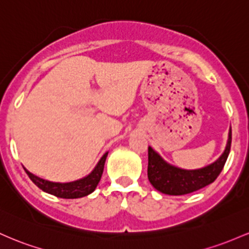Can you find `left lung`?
Wrapping results in <instances>:
<instances>
[{
	"mask_svg": "<svg viewBox=\"0 0 249 249\" xmlns=\"http://www.w3.org/2000/svg\"><path fill=\"white\" fill-rule=\"evenodd\" d=\"M231 129L223 154L214 163L196 170H185L170 166L158 153L148 147V180L155 189L168 195H185L211 185L216 180L231 152Z\"/></svg>",
	"mask_w": 249,
	"mask_h": 249,
	"instance_id": "obj_1",
	"label": "left lung"
}]
</instances>
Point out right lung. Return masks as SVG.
<instances>
[{
	"label": "right lung",
	"instance_id": "obj_1",
	"mask_svg": "<svg viewBox=\"0 0 249 249\" xmlns=\"http://www.w3.org/2000/svg\"><path fill=\"white\" fill-rule=\"evenodd\" d=\"M107 155L108 153H106V154L102 156L101 160L99 161V163L96 164V167H95L93 172H91L88 177L68 183L50 182V181L43 180V178L32 174V173L28 172L26 168H24V170H26L27 175L29 177L30 180L43 192L49 193V194L55 195V196L61 197V199H79V197L87 196L88 194H90V193H93L95 191L97 183L101 180Z\"/></svg>",
	"mask_w": 249,
	"mask_h": 249
}]
</instances>
